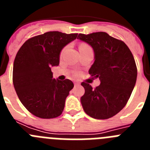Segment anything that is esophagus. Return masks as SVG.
Wrapping results in <instances>:
<instances>
[{"label": "esophagus", "instance_id": "esophagus-1", "mask_svg": "<svg viewBox=\"0 0 150 150\" xmlns=\"http://www.w3.org/2000/svg\"><path fill=\"white\" fill-rule=\"evenodd\" d=\"M74 85H75V86H79V85H80V83H79V82L75 81V82H74Z\"/></svg>", "mask_w": 150, "mask_h": 150}]
</instances>
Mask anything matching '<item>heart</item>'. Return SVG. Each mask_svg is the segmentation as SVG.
Listing matches in <instances>:
<instances>
[{
  "instance_id": "b5f03b06",
  "label": "heart",
  "mask_w": 150,
  "mask_h": 150,
  "mask_svg": "<svg viewBox=\"0 0 150 150\" xmlns=\"http://www.w3.org/2000/svg\"><path fill=\"white\" fill-rule=\"evenodd\" d=\"M85 47H88V45H86V44H85V43H82V44L79 46V49H80V48H85Z\"/></svg>"
}]
</instances>
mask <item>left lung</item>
I'll list each match as a JSON object with an SVG mask.
<instances>
[{"label": "left lung", "instance_id": "obj_1", "mask_svg": "<svg viewBox=\"0 0 150 150\" xmlns=\"http://www.w3.org/2000/svg\"><path fill=\"white\" fill-rule=\"evenodd\" d=\"M77 38L93 49L95 62L88 73L100 82L95 89L82 83L83 110L97 120L112 117L125 106L134 88L137 71L133 55L124 42L106 32L79 34Z\"/></svg>", "mask_w": 150, "mask_h": 150}]
</instances>
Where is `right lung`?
I'll list each match as a JSON object with an SVG mask.
<instances>
[{
    "mask_svg": "<svg viewBox=\"0 0 150 150\" xmlns=\"http://www.w3.org/2000/svg\"><path fill=\"white\" fill-rule=\"evenodd\" d=\"M77 35L49 31L28 40L17 52L13 86L22 104L34 116L52 119L62 114L74 83L54 79L51 68L59 66L62 49Z\"/></svg>",
    "mask_w": 150,
    "mask_h": 150,
    "instance_id": "add662e5",
    "label": "right lung"
}]
</instances>
